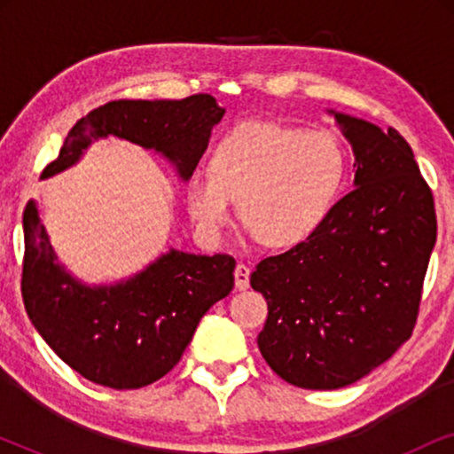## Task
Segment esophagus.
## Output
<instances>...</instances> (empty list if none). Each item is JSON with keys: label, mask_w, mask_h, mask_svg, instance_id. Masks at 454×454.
<instances>
[{"label": "esophagus", "mask_w": 454, "mask_h": 454, "mask_svg": "<svg viewBox=\"0 0 454 454\" xmlns=\"http://www.w3.org/2000/svg\"><path fill=\"white\" fill-rule=\"evenodd\" d=\"M233 277H235V287H238L239 291H244V289L250 287V269H247L246 264L239 262L238 266H235Z\"/></svg>", "instance_id": "1"}]
</instances>
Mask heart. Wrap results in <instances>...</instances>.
Wrapping results in <instances>:
<instances>
[{
  "label": "heart",
  "instance_id": "1",
  "mask_svg": "<svg viewBox=\"0 0 454 454\" xmlns=\"http://www.w3.org/2000/svg\"><path fill=\"white\" fill-rule=\"evenodd\" d=\"M347 153L328 129L246 121L227 129L208 153V171L192 173L185 202L207 238H219L238 219L258 244L294 247L306 241L337 202Z\"/></svg>",
  "mask_w": 454,
  "mask_h": 454
}]
</instances>
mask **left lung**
<instances>
[{
    "label": "left lung",
    "mask_w": 454,
    "mask_h": 454,
    "mask_svg": "<svg viewBox=\"0 0 454 454\" xmlns=\"http://www.w3.org/2000/svg\"><path fill=\"white\" fill-rule=\"evenodd\" d=\"M356 153V190L250 285L269 303L258 334L285 382L331 390L359 380L411 337L436 244V208L407 140L334 114Z\"/></svg>",
    "instance_id": "1"
}]
</instances>
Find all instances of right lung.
<instances>
[{
    "instance_id": "right-lung-1",
    "label": "right lung",
    "mask_w": 454,
    "mask_h": 454,
    "mask_svg": "<svg viewBox=\"0 0 454 454\" xmlns=\"http://www.w3.org/2000/svg\"><path fill=\"white\" fill-rule=\"evenodd\" d=\"M225 109L210 95L179 101H111L67 132L59 157L43 169L55 176L92 140L117 136L163 153L188 179ZM22 300L47 345L86 380L132 390L173 370L208 308L233 289L235 258L171 250L140 275L111 287H86L61 269L35 202L22 215Z\"/></svg>"
}]
</instances>
